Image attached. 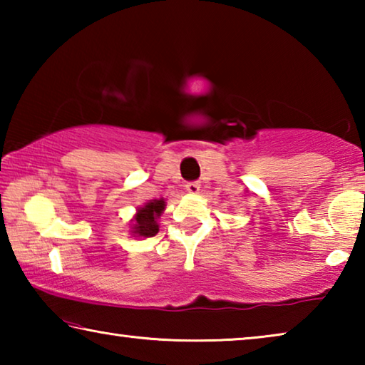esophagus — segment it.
Here are the masks:
<instances>
[{
	"label": "esophagus",
	"mask_w": 365,
	"mask_h": 365,
	"mask_svg": "<svg viewBox=\"0 0 365 365\" xmlns=\"http://www.w3.org/2000/svg\"><path fill=\"white\" fill-rule=\"evenodd\" d=\"M200 183L197 182H188L187 183V191L188 193H191V195H196V193H200Z\"/></svg>",
	"instance_id": "1"
}]
</instances>
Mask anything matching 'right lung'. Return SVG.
<instances>
[{
	"mask_svg": "<svg viewBox=\"0 0 365 365\" xmlns=\"http://www.w3.org/2000/svg\"><path fill=\"white\" fill-rule=\"evenodd\" d=\"M165 207V201L160 197V200H153L146 202L143 207H140L137 214L133 217V227L132 233L135 237L140 238H150L154 237L159 232V224L158 219L160 217Z\"/></svg>",
	"mask_w": 365,
	"mask_h": 365,
	"instance_id": "add662e5",
	"label": "right lung"
}]
</instances>
